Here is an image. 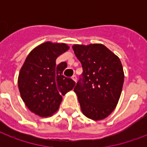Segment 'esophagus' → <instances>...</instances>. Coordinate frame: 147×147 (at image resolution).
Wrapping results in <instances>:
<instances>
[{"label":"esophagus","mask_w":147,"mask_h":147,"mask_svg":"<svg viewBox=\"0 0 147 147\" xmlns=\"http://www.w3.org/2000/svg\"><path fill=\"white\" fill-rule=\"evenodd\" d=\"M71 79H72V80H73L74 81H75V82L76 83V81H77V77H76V76H73L71 77Z\"/></svg>","instance_id":"34e87169"}]
</instances>
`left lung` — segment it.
I'll list each match as a JSON object with an SVG mask.
<instances>
[{
    "label": "left lung",
    "instance_id": "1",
    "mask_svg": "<svg viewBox=\"0 0 147 147\" xmlns=\"http://www.w3.org/2000/svg\"><path fill=\"white\" fill-rule=\"evenodd\" d=\"M83 74L74 88L83 113L94 120H103L116 108L123 88L120 59L102 44L74 45Z\"/></svg>",
    "mask_w": 147,
    "mask_h": 147
}]
</instances>
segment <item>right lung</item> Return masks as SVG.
I'll list each match as a JSON object with an SVG mask.
<instances>
[{"instance_id":"right-lung-1","label":"right lung","mask_w":147,"mask_h":147,"mask_svg":"<svg viewBox=\"0 0 147 147\" xmlns=\"http://www.w3.org/2000/svg\"><path fill=\"white\" fill-rule=\"evenodd\" d=\"M69 49L64 43H42L26 58L18 78L23 101L32 113L47 117L56 113L62 95L73 89L75 81L63 76L66 62L56 64V59Z\"/></svg>"}]
</instances>
